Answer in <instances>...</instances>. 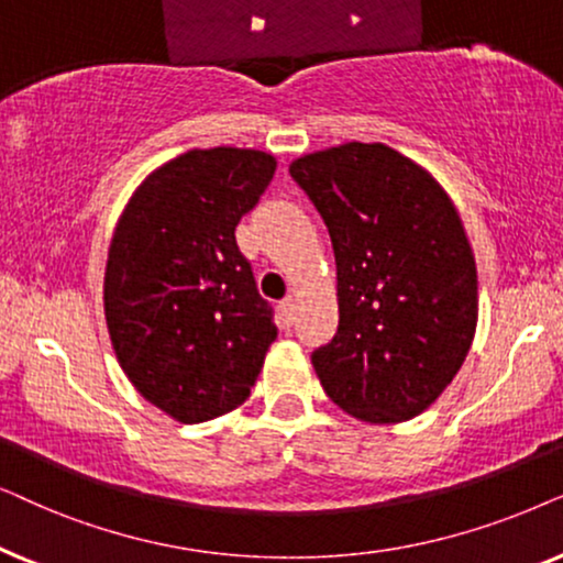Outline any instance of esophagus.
I'll list each match as a JSON object with an SVG mask.
<instances>
[{
  "instance_id": "1",
  "label": "esophagus",
  "mask_w": 563,
  "mask_h": 563,
  "mask_svg": "<svg viewBox=\"0 0 563 563\" xmlns=\"http://www.w3.org/2000/svg\"><path fill=\"white\" fill-rule=\"evenodd\" d=\"M280 317H283V321H286V324H294V321H296V298L294 296L283 298V301H280Z\"/></svg>"
}]
</instances>
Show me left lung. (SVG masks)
Listing matches in <instances>:
<instances>
[{
    "label": "left lung",
    "mask_w": 563,
    "mask_h": 563,
    "mask_svg": "<svg viewBox=\"0 0 563 563\" xmlns=\"http://www.w3.org/2000/svg\"><path fill=\"white\" fill-rule=\"evenodd\" d=\"M290 177L327 223L340 324L311 352L329 399L371 424L430 407L471 350L476 262L430 172L384 144L301 156Z\"/></svg>",
    "instance_id": "obj_1"
}]
</instances>
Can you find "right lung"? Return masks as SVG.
Returning <instances> with one entry per match:
<instances>
[{
  "label": "right lung",
  "instance_id": "add662e5",
  "mask_svg": "<svg viewBox=\"0 0 563 563\" xmlns=\"http://www.w3.org/2000/svg\"><path fill=\"white\" fill-rule=\"evenodd\" d=\"M273 175L265 152L195 148L146 177L112 234V350L136 391L177 422L244 404L277 336L234 234Z\"/></svg>",
  "mask_w": 563,
  "mask_h": 563
}]
</instances>
